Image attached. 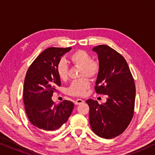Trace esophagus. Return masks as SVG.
<instances>
[{
	"instance_id": "esophagus-1",
	"label": "esophagus",
	"mask_w": 155,
	"mask_h": 155,
	"mask_svg": "<svg viewBox=\"0 0 155 155\" xmlns=\"http://www.w3.org/2000/svg\"><path fill=\"white\" fill-rule=\"evenodd\" d=\"M82 103H84V101L82 100V99L81 98H77L76 100L75 101V102H74V104H75V105H79L82 104Z\"/></svg>"
}]
</instances>
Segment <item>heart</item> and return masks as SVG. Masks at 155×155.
I'll use <instances>...</instances> for the list:
<instances>
[{"label": "heart", "mask_w": 155, "mask_h": 155, "mask_svg": "<svg viewBox=\"0 0 155 155\" xmlns=\"http://www.w3.org/2000/svg\"><path fill=\"white\" fill-rule=\"evenodd\" d=\"M69 59L74 64L81 67L80 76H87L91 78H95L99 72V64L98 61L91 59L89 53L84 50H77L72 53L69 56ZM57 73L61 80L64 81L68 76V67L65 61H59L57 64ZM91 86V82L87 78L83 77L81 79L72 81L67 93L69 95L75 96H81L85 94Z\"/></svg>", "instance_id": "1"}]
</instances>
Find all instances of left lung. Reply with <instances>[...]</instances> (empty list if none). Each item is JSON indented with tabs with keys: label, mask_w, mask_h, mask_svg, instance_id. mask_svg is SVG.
<instances>
[{
	"label": "left lung",
	"mask_w": 155,
	"mask_h": 155,
	"mask_svg": "<svg viewBox=\"0 0 155 155\" xmlns=\"http://www.w3.org/2000/svg\"><path fill=\"white\" fill-rule=\"evenodd\" d=\"M98 54L99 72L95 89L108 96L106 103L88 99L89 121L92 130L99 137L110 139L125 131L133 118L135 85L127 61L107 45L93 48Z\"/></svg>",
	"instance_id": "obj_1"
}]
</instances>
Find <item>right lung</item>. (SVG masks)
<instances>
[{"mask_svg":"<svg viewBox=\"0 0 155 155\" xmlns=\"http://www.w3.org/2000/svg\"><path fill=\"white\" fill-rule=\"evenodd\" d=\"M71 47H49L35 59L27 71L24 81L23 101L26 114L33 125L41 130L59 129L69 119L74 105L64 100L55 105L51 96L61 85L57 64Z\"/></svg>","mask_w":155,"mask_h":155,"instance_id":"obj_1","label":"right lung"}]
</instances>
